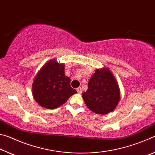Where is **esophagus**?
<instances>
[{
	"instance_id": "esophagus-1",
	"label": "esophagus",
	"mask_w": 155,
	"mask_h": 155,
	"mask_svg": "<svg viewBox=\"0 0 155 155\" xmlns=\"http://www.w3.org/2000/svg\"><path fill=\"white\" fill-rule=\"evenodd\" d=\"M77 92H78V94H81V93H82V89H81V87H78V88L77 89Z\"/></svg>"
}]
</instances>
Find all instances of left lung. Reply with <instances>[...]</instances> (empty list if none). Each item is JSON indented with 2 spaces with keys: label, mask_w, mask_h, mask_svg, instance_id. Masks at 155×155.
Listing matches in <instances>:
<instances>
[{
  "label": "left lung",
  "mask_w": 155,
  "mask_h": 155,
  "mask_svg": "<svg viewBox=\"0 0 155 155\" xmlns=\"http://www.w3.org/2000/svg\"><path fill=\"white\" fill-rule=\"evenodd\" d=\"M82 96L87 108L96 114H107L115 110L120 101V90L111 70L107 67L96 69Z\"/></svg>",
  "instance_id": "obj_1"
}]
</instances>
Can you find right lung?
<instances>
[{
	"instance_id": "add662e5",
	"label": "right lung",
	"mask_w": 155,
	"mask_h": 155,
	"mask_svg": "<svg viewBox=\"0 0 155 155\" xmlns=\"http://www.w3.org/2000/svg\"><path fill=\"white\" fill-rule=\"evenodd\" d=\"M65 64L55 59L44 64L33 79L32 94L41 107L56 109L77 91L70 86V78L65 75Z\"/></svg>"
}]
</instances>
